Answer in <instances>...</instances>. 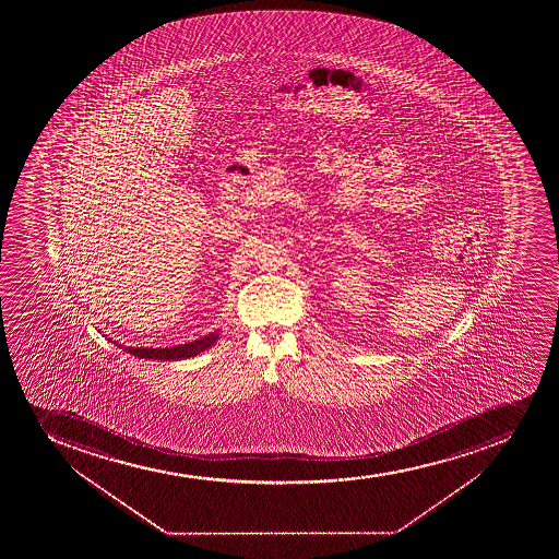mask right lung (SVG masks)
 Listing matches in <instances>:
<instances>
[{"mask_svg": "<svg viewBox=\"0 0 559 559\" xmlns=\"http://www.w3.org/2000/svg\"><path fill=\"white\" fill-rule=\"evenodd\" d=\"M216 338H218V333H211V335H205L200 341L183 344V346H178V348L158 349V352L155 349V354L151 355V357L160 360L189 359V357H194V355L202 354L204 349L211 348L216 343Z\"/></svg>", "mask_w": 559, "mask_h": 559, "instance_id": "1", "label": "right lung"}]
</instances>
